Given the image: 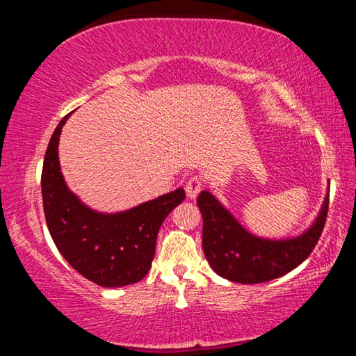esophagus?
Instances as JSON below:
<instances>
[{
  "label": "esophagus",
  "instance_id": "34e87169",
  "mask_svg": "<svg viewBox=\"0 0 356 356\" xmlns=\"http://www.w3.org/2000/svg\"><path fill=\"white\" fill-rule=\"evenodd\" d=\"M201 186H202V182L200 177H191L188 182H186L185 185V191H186V196L190 197V200H195V197L200 195L201 191Z\"/></svg>",
  "mask_w": 356,
  "mask_h": 356
}]
</instances>
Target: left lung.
<instances>
[{"label": "left lung", "instance_id": "left-lung-1", "mask_svg": "<svg viewBox=\"0 0 356 356\" xmlns=\"http://www.w3.org/2000/svg\"><path fill=\"white\" fill-rule=\"evenodd\" d=\"M330 186L312 225L295 237L265 238L240 225L212 193L197 196L202 213V250L216 275L240 284H257L292 272L314 250L328 212Z\"/></svg>", "mask_w": 356, "mask_h": 356}]
</instances>
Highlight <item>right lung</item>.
Instances as JSON below:
<instances>
[{
    "instance_id": "add662e5",
    "label": "right lung",
    "mask_w": 356,
    "mask_h": 356,
    "mask_svg": "<svg viewBox=\"0 0 356 356\" xmlns=\"http://www.w3.org/2000/svg\"><path fill=\"white\" fill-rule=\"evenodd\" d=\"M70 114L53 131L42 170L48 231L63 257L86 280L102 287L134 284L150 270L156 234L168 213L185 200V190L176 188L116 213L86 206L70 191L59 165V136Z\"/></svg>"
}]
</instances>
